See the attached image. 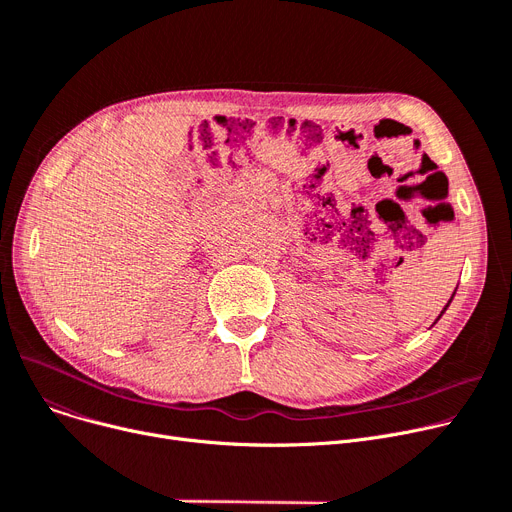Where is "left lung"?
Segmentation results:
<instances>
[{
	"instance_id": "obj_1",
	"label": "left lung",
	"mask_w": 512,
	"mask_h": 512,
	"mask_svg": "<svg viewBox=\"0 0 512 512\" xmlns=\"http://www.w3.org/2000/svg\"><path fill=\"white\" fill-rule=\"evenodd\" d=\"M446 308H448V304H446ZM446 308H444V310H446ZM444 310H442V314H444Z\"/></svg>"
}]
</instances>
